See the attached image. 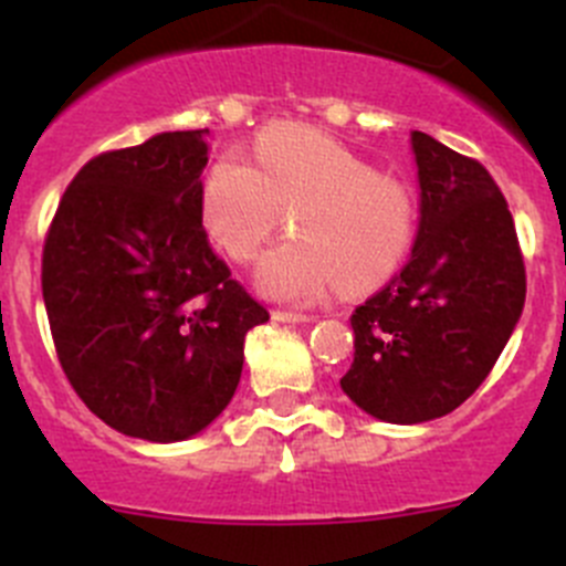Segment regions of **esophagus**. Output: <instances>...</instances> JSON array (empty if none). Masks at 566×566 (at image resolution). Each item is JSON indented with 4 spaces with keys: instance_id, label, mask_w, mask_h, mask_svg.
I'll use <instances>...</instances> for the list:
<instances>
[{
    "instance_id": "34e87169",
    "label": "esophagus",
    "mask_w": 566,
    "mask_h": 566,
    "mask_svg": "<svg viewBox=\"0 0 566 566\" xmlns=\"http://www.w3.org/2000/svg\"><path fill=\"white\" fill-rule=\"evenodd\" d=\"M273 321H279V323H310V321H315V317H312V315H304V312L276 310V312H273Z\"/></svg>"
}]
</instances>
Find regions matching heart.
Masks as SVG:
<instances>
[{
    "mask_svg": "<svg viewBox=\"0 0 566 566\" xmlns=\"http://www.w3.org/2000/svg\"><path fill=\"white\" fill-rule=\"evenodd\" d=\"M249 160L218 157L201 182L199 212L212 243L234 262H251L293 212V240L256 268L262 295L317 304L343 284L365 293L387 282L417 234L415 193L381 174L337 137L301 124H271Z\"/></svg>",
    "mask_w": 566,
    "mask_h": 566,
    "instance_id": "obj_1",
    "label": "heart"
}]
</instances>
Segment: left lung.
<instances>
[{"instance_id": "obj_1", "label": "left lung", "mask_w": 566, "mask_h": 566, "mask_svg": "<svg viewBox=\"0 0 566 566\" xmlns=\"http://www.w3.org/2000/svg\"><path fill=\"white\" fill-rule=\"evenodd\" d=\"M420 223L403 271L356 306L343 392L376 420L448 415L481 387L525 304L512 212L481 163L411 132Z\"/></svg>"}]
</instances>
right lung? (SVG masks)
I'll return each mask as SVG.
<instances>
[{"label":"right lung","instance_id":"add662e5","mask_svg":"<svg viewBox=\"0 0 566 566\" xmlns=\"http://www.w3.org/2000/svg\"><path fill=\"white\" fill-rule=\"evenodd\" d=\"M207 155V129H188L93 157L43 245V304L71 387L146 442L205 431L238 389L245 334L268 321L201 227Z\"/></svg>","mask_w":566,"mask_h":566}]
</instances>
